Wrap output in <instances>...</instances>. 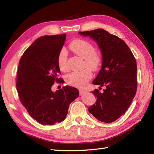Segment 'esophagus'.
<instances>
[{"label": "esophagus", "instance_id": "34e87169", "mask_svg": "<svg viewBox=\"0 0 154 154\" xmlns=\"http://www.w3.org/2000/svg\"><path fill=\"white\" fill-rule=\"evenodd\" d=\"M85 93V91L84 90H83V89H79V94H83V93Z\"/></svg>", "mask_w": 154, "mask_h": 154}]
</instances>
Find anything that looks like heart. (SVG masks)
<instances>
[{"mask_svg":"<svg viewBox=\"0 0 154 154\" xmlns=\"http://www.w3.org/2000/svg\"><path fill=\"white\" fill-rule=\"evenodd\" d=\"M71 50L77 55L85 59V65L93 71L99 69L102 62V57L99 53L95 51L94 45L89 42L83 40H75L69 45ZM57 65L61 71L68 70L67 52L61 49L57 56ZM90 69H85L80 72H72L66 77L69 85L76 87H83L92 77Z\"/></svg>","mask_w":154,"mask_h":154,"instance_id":"b5f03b06","label":"heart"}]
</instances>
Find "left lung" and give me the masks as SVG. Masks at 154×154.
<instances>
[{
    "instance_id": "left-lung-1",
    "label": "left lung",
    "mask_w": 154,
    "mask_h": 154,
    "mask_svg": "<svg viewBox=\"0 0 154 154\" xmlns=\"http://www.w3.org/2000/svg\"><path fill=\"white\" fill-rule=\"evenodd\" d=\"M97 42L102 54V67L94 85L105 89L92 91L97 98L89 112L100 122L110 123L116 120L128 109L137 89L136 59L122 39L99 28L79 32Z\"/></svg>"
}]
</instances>
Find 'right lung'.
Masks as SVG:
<instances>
[{
  "label": "right lung",
  "instance_id": "right-lung-1",
  "mask_svg": "<svg viewBox=\"0 0 154 154\" xmlns=\"http://www.w3.org/2000/svg\"><path fill=\"white\" fill-rule=\"evenodd\" d=\"M66 34L44 35L35 40L20 60L16 88L19 99L28 114L41 124L54 125L64 120L69 104L79 96L77 89L63 87L51 91L60 69L57 56Z\"/></svg>",
  "mask_w": 154,
  "mask_h": 154
}]
</instances>
